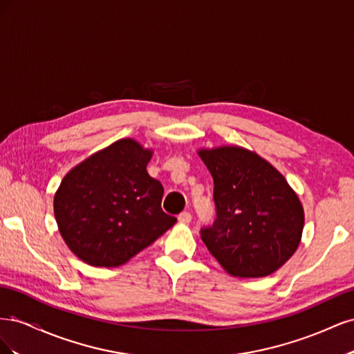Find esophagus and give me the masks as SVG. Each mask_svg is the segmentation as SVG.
Here are the masks:
<instances>
[{"instance_id":"34e87169","label":"esophagus","mask_w":354,"mask_h":354,"mask_svg":"<svg viewBox=\"0 0 354 354\" xmlns=\"http://www.w3.org/2000/svg\"><path fill=\"white\" fill-rule=\"evenodd\" d=\"M178 221L180 223H185V224H189L190 221H192V216H190V212H187V211H183L181 214H178Z\"/></svg>"}]
</instances>
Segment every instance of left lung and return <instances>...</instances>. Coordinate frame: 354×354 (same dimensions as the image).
<instances>
[{"mask_svg": "<svg viewBox=\"0 0 354 354\" xmlns=\"http://www.w3.org/2000/svg\"><path fill=\"white\" fill-rule=\"evenodd\" d=\"M214 180L217 218L201 230L208 251L234 277L274 273L297 251L304 209L286 178L241 146L199 149Z\"/></svg>", "mask_w": 354, "mask_h": 354, "instance_id": "obj_1", "label": "left lung"}]
</instances>
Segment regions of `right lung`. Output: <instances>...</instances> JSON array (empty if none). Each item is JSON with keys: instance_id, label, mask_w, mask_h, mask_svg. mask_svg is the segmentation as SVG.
Segmentation results:
<instances>
[{"instance_id": "add662e5", "label": "right lung", "mask_w": 354, "mask_h": 354, "mask_svg": "<svg viewBox=\"0 0 354 354\" xmlns=\"http://www.w3.org/2000/svg\"><path fill=\"white\" fill-rule=\"evenodd\" d=\"M152 155L134 138H121L63 177L55 217L63 241L84 263L122 266L176 224L160 208L162 185L147 174Z\"/></svg>"}]
</instances>
